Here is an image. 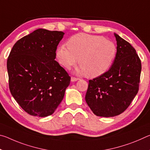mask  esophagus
<instances>
[{"instance_id":"34e87169","label":"esophagus","mask_w":150,"mask_h":150,"mask_svg":"<svg viewBox=\"0 0 150 150\" xmlns=\"http://www.w3.org/2000/svg\"><path fill=\"white\" fill-rule=\"evenodd\" d=\"M78 80H79V78H77V77H71V81L72 82H75V81H77Z\"/></svg>"}]
</instances>
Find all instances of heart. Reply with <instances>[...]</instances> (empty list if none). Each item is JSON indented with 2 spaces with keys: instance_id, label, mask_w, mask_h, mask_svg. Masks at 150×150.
Returning <instances> with one entry per match:
<instances>
[{
  "instance_id": "heart-1",
  "label": "heart",
  "mask_w": 150,
  "mask_h": 150,
  "mask_svg": "<svg viewBox=\"0 0 150 150\" xmlns=\"http://www.w3.org/2000/svg\"><path fill=\"white\" fill-rule=\"evenodd\" d=\"M67 46L57 48L58 63L69 69L77 62L79 71L90 77H96L105 73L115 61L117 47L115 42L98 35L79 33L67 40Z\"/></svg>"
}]
</instances>
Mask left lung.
Listing matches in <instances>:
<instances>
[{
    "mask_svg": "<svg viewBox=\"0 0 150 150\" xmlns=\"http://www.w3.org/2000/svg\"><path fill=\"white\" fill-rule=\"evenodd\" d=\"M117 54L108 71L88 81L85 100L95 115L112 117L120 115L139 90L141 61L130 43L115 34Z\"/></svg>",
    "mask_w": 150,
    "mask_h": 150,
    "instance_id": "1",
    "label": "left lung"
}]
</instances>
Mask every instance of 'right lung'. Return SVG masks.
Segmentation results:
<instances>
[{
	"instance_id": "obj_1",
	"label": "right lung",
	"mask_w": 150,
	"mask_h": 150,
	"mask_svg": "<svg viewBox=\"0 0 150 150\" xmlns=\"http://www.w3.org/2000/svg\"><path fill=\"white\" fill-rule=\"evenodd\" d=\"M64 33L40 28L18 40L7 60L9 88L23 110L39 117L52 115L71 81L55 60Z\"/></svg>"
}]
</instances>
